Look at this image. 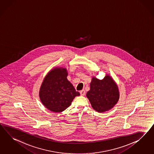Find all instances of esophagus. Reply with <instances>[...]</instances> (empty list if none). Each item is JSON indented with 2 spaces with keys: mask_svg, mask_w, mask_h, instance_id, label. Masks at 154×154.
<instances>
[{
  "mask_svg": "<svg viewBox=\"0 0 154 154\" xmlns=\"http://www.w3.org/2000/svg\"><path fill=\"white\" fill-rule=\"evenodd\" d=\"M85 94H86V92H85V90H81V91H80V94H81V96L85 95Z\"/></svg>",
  "mask_w": 154,
  "mask_h": 154,
  "instance_id": "obj_1",
  "label": "esophagus"
}]
</instances>
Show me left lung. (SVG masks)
Instances as JSON below:
<instances>
[{
	"label": "left lung",
	"instance_id": "1",
	"mask_svg": "<svg viewBox=\"0 0 154 154\" xmlns=\"http://www.w3.org/2000/svg\"><path fill=\"white\" fill-rule=\"evenodd\" d=\"M86 96L96 112H103L114 106L119 99L118 86L112 78L106 75L101 80L92 77L90 90Z\"/></svg>",
	"mask_w": 154,
	"mask_h": 154
}]
</instances>
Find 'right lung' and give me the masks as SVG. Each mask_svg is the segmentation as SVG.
Wrapping results in <instances>:
<instances>
[{
    "instance_id": "right-lung-1",
    "label": "right lung",
    "mask_w": 154,
    "mask_h": 154,
    "mask_svg": "<svg viewBox=\"0 0 154 154\" xmlns=\"http://www.w3.org/2000/svg\"><path fill=\"white\" fill-rule=\"evenodd\" d=\"M67 75L66 68L56 67L47 74L42 83L40 99L46 108L53 112L64 111L75 96L80 95L67 79Z\"/></svg>"
}]
</instances>
